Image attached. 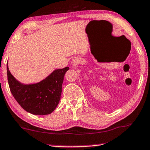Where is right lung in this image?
<instances>
[{
	"instance_id": "1",
	"label": "right lung",
	"mask_w": 150,
	"mask_h": 150,
	"mask_svg": "<svg viewBox=\"0 0 150 150\" xmlns=\"http://www.w3.org/2000/svg\"><path fill=\"white\" fill-rule=\"evenodd\" d=\"M69 69V67H65L55 70L40 82L25 85L13 77L7 64L10 91L19 105L28 112L35 115H49L58 105L64 77Z\"/></svg>"
}]
</instances>
